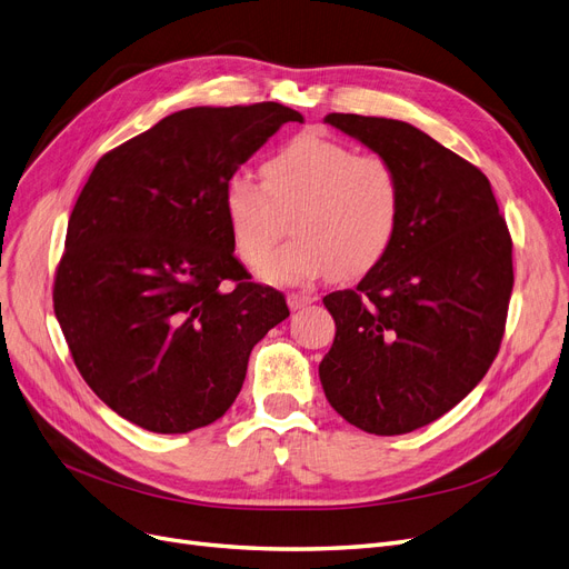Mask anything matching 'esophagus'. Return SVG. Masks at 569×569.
I'll return each instance as SVG.
<instances>
[{"mask_svg": "<svg viewBox=\"0 0 569 569\" xmlns=\"http://www.w3.org/2000/svg\"><path fill=\"white\" fill-rule=\"evenodd\" d=\"M319 298L313 296V292H288V307L292 309V311H298V309H302V307H307V305H311V302H317Z\"/></svg>", "mask_w": 569, "mask_h": 569, "instance_id": "1", "label": "esophagus"}]
</instances>
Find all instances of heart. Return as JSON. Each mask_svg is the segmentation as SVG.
I'll use <instances>...</instances> for the list:
<instances>
[{
    "label": "heart",
    "mask_w": 569,
    "mask_h": 569,
    "mask_svg": "<svg viewBox=\"0 0 569 569\" xmlns=\"http://www.w3.org/2000/svg\"><path fill=\"white\" fill-rule=\"evenodd\" d=\"M262 176L264 184L234 171L222 189L229 237L248 267L266 262L262 279L296 283L330 269L349 279L387 256L401 222L403 189L385 157L356 154L340 140L307 131L281 144ZM290 207L293 239L270 257L278 213Z\"/></svg>",
    "instance_id": "heart-1"
}]
</instances>
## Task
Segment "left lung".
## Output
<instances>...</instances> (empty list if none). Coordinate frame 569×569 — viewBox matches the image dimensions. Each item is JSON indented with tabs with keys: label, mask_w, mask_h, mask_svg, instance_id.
Instances as JSON below:
<instances>
[{
	"label": "left lung",
	"mask_w": 569,
	"mask_h": 569,
	"mask_svg": "<svg viewBox=\"0 0 569 569\" xmlns=\"http://www.w3.org/2000/svg\"><path fill=\"white\" fill-rule=\"evenodd\" d=\"M326 123L396 168L403 206L387 256L353 290L323 298L338 330L319 377L349 425L410 433L492 366L513 290L511 234L490 180L425 131L338 112Z\"/></svg>",
	"instance_id": "1"
}]
</instances>
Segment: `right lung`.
<instances>
[{
	"mask_svg": "<svg viewBox=\"0 0 569 569\" xmlns=\"http://www.w3.org/2000/svg\"><path fill=\"white\" fill-rule=\"evenodd\" d=\"M288 121L281 102L189 108L104 154L72 208L53 311L100 401L154 433L213 425L288 319L234 258L222 189Z\"/></svg>",
	"mask_w": 569,
	"mask_h": 569,
	"instance_id": "add662e5",
	"label": "right lung"
}]
</instances>
